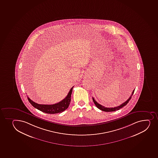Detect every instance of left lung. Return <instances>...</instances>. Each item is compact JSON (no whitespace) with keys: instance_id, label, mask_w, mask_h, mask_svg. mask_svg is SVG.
Returning <instances> with one entry per match:
<instances>
[{"instance_id":"1","label":"left lung","mask_w":158,"mask_h":158,"mask_svg":"<svg viewBox=\"0 0 158 158\" xmlns=\"http://www.w3.org/2000/svg\"><path fill=\"white\" fill-rule=\"evenodd\" d=\"M134 91H135V89H134L133 92H132V94L131 95L130 97L129 98V99H127V101H125V102H123V104L120 105V106H117V107H116L114 108H107L105 107L104 106H102V105H101V104H98L97 102H96L94 98H93V102L94 103L95 105V106L97 107L98 108V109H100L101 110L104 111H106V112H110V111H114L118 110H119V109H121V108H122V107H123L124 106H125V105H127V104L129 102V101L131 99V98H132V96L133 95L134 92Z\"/></svg>"}]
</instances>
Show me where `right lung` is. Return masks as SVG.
I'll return each mask as SVG.
<instances>
[{
	"label": "right lung",
	"mask_w": 158,
	"mask_h": 158,
	"mask_svg": "<svg viewBox=\"0 0 158 158\" xmlns=\"http://www.w3.org/2000/svg\"><path fill=\"white\" fill-rule=\"evenodd\" d=\"M73 86L70 91L69 92L66 97L63 99L62 101L55 104L53 105H42L38 104L37 103L33 102L32 100L30 99L27 97L28 100L29 102L31 104V105L34 107L36 109H38L42 112H45L47 114H54L57 113H60L69 107V105L70 104V101H71V95H72Z\"/></svg>",
	"instance_id": "obj_1"
}]
</instances>
